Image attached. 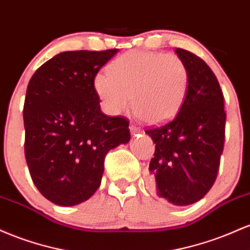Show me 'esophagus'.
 <instances>
[{
	"label": "esophagus",
	"instance_id": "obj_1",
	"mask_svg": "<svg viewBox=\"0 0 250 250\" xmlns=\"http://www.w3.org/2000/svg\"><path fill=\"white\" fill-rule=\"evenodd\" d=\"M130 131H131V133H132V134H138V133H140V127L136 124H131L130 125Z\"/></svg>",
	"mask_w": 250,
	"mask_h": 250
}]
</instances>
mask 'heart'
Returning <instances> with one entry per match:
<instances>
[{"label": "heart", "instance_id": "obj_1", "mask_svg": "<svg viewBox=\"0 0 250 250\" xmlns=\"http://www.w3.org/2000/svg\"><path fill=\"white\" fill-rule=\"evenodd\" d=\"M189 71L176 55L131 50L95 75L94 89L106 111L119 114L131 105L146 124L158 125L178 113L189 89Z\"/></svg>", "mask_w": 250, "mask_h": 250}]
</instances>
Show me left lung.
I'll list each match as a JSON object with an SVG mask.
<instances>
[{
    "label": "left lung",
    "mask_w": 250,
    "mask_h": 250,
    "mask_svg": "<svg viewBox=\"0 0 250 250\" xmlns=\"http://www.w3.org/2000/svg\"><path fill=\"white\" fill-rule=\"evenodd\" d=\"M189 71V89L178 114L146 130L156 144L148 165L157 196L172 206L196 203L211 189L223 152L226 112L220 83L210 67L192 53L176 48Z\"/></svg>",
    "instance_id": "left-lung-1"
}]
</instances>
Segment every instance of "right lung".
<instances>
[{"label": "right lung", "instance_id": "1", "mask_svg": "<svg viewBox=\"0 0 250 250\" xmlns=\"http://www.w3.org/2000/svg\"><path fill=\"white\" fill-rule=\"evenodd\" d=\"M117 53L62 52L28 83L24 155L35 187L57 206L87 201L102 183L106 153L131 139L127 120L105 116L94 89L95 75Z\"/></svg>", "mask_w": 250, "mask_h": 250}]
</instances>
